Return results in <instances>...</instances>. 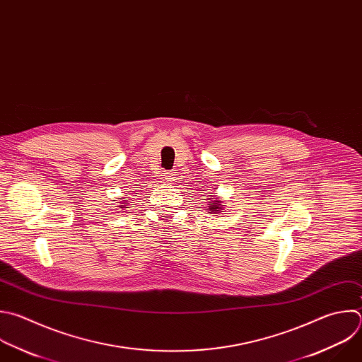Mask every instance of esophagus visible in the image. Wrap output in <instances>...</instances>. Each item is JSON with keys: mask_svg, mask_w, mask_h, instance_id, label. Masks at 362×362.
<instances>
[{"mask_svg": "<svg viewBox=\"0 0 362 362\" xmlns=\"http://www.w3.org/2000/svg\"><path fill=\"white\" fill-rule=\"evenodd\" d=\"M163 176H165V180H166L168 183H172V182L176 180V173H175V172H166Z\"/></svg>", "mask_w": 362, "mask_h": 362, "instance_id": "34e87169", "label": "esophagus"}]
</instances>
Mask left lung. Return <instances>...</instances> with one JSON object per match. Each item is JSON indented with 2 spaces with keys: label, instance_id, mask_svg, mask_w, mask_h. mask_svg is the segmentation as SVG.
Instances as JSON below:
<instances>
[{
  "label": "left lung",
  "instance_id": "obj_1",
  "mask_svg": "<svg viewBox=\"0 0 362 362\" xmlns=\"http://www.w3.org/2000/svg\"><path fill=\"white\" fill-rule=\"evenodd\" d=\"M207 200H209V204H207V207H204V209H207L209 213L218 214L220 211L224 210V207H223L224 204H221V200H220L218 197H209Z\"/></svg>",
  "mask_w": 362,
  "mask_h": 362
}]
</instances>
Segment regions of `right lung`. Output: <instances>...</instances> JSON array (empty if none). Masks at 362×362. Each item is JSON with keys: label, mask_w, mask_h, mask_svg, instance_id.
Here are the masks:
<instances>
[{"label": "right lung", "mask_w": 362, "mask_h": 362, "mask_svg": "<svg viewBox=\"0 0 362 362\" xmlns=\"http://www.w3.org/2000/svg\"><path fill=\"white\" fill-rule=\"evenodd\" d=\"M125 202H128V200H125ZM125 202H120V206H119V207H122V209H125V207H127Z\"/></svg>", "instance_id": "obj_1"}]
</instances>
